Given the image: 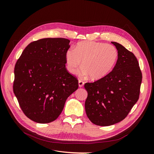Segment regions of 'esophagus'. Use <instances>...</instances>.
I'll return each instance as SVG.
<instances>
[{
  "mask_svg": "<svg viewBox=\"0 0 154 154\" xmlns=\"http://www.w3.org/2000/svg\"><path fill=\"white\" fill-rule=\"evenodd\" d=\"M83 85H84V82H83V81L79 80H78V85L80 87H82L83 86Z\"/></svg>",
  "mask_w": 154,
  "mask_h": 154,
  "instance_id": "obj_1",
  "label": "esophagus"
}]
</instances>
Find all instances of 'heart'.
<instances>
[{
    "mask_svg": "<svg viewBox=\"0 0 154 154\" xmlns=\"http://www.w3.org/2000/svg\"><path fill=\"white\" fill-rule=\"evenodd\" d=\"M118 58L114 46L94 41L81 42L75 49H69L66 53L67 71L74 74L82 61L81 75L91 76L93 80L105 77L114 68Z\"/></svg>",
    "mask_w": 154,
    "mask_h": 154,
    "instance_id": "heart-1",
    "label": "heart"
}]
</instances>
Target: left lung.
I'll list each match as a JSON object with an SVG mask.
<instances>
[{
    "mask_svg": "<svg viewBox=\"0 0 154 154\" xmlns=\"http://www.w3.org/2000/svg\"><path fill=\"white\" fill-rule=\"evenodd\" d=\"M118 52L112 71L84 87L88 96L85 112L91 122L99 126H110L127 117L137 101L142 73L136 57L119 43L112 42Z\"/></svg>",
    "mask_w": 154,
    "mask_h": 154,
    "instance_id": "8db88e82",
    "label": "left lung"
}]
</instances>
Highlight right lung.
Segmentation results:
<instances>
[{"instance_id":"1","label":"right lung","mask_w":154,"mask_h":154,"mask_svg":"<svg viewBox=\"0 0 154 154\" xmlns=\"http://www.w3.org/2000/svg\"><path fill=\"white\" fill-rule=\"evenodd\" d=\"M70 40L42 38L30 43L17 60L13 92L27 118L38 123L58 118L78 80L66 68Z\"/></svg>"}]
</instances>
